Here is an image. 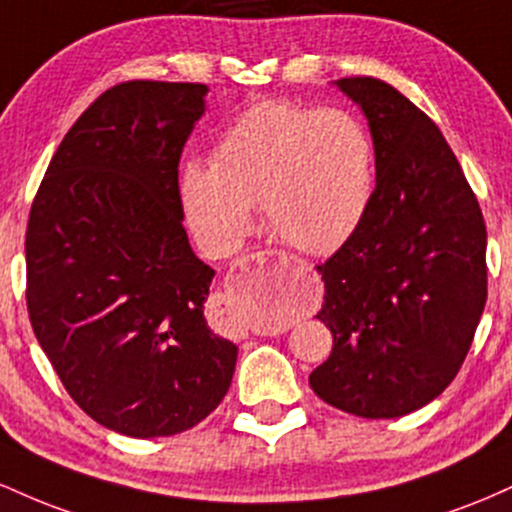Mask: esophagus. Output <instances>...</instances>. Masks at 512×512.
Here are the masks:
<instances>
[{"mask_svg":"<svg viewBox=\"0 0 512 512\" xmlns=\"http://www.w3.org/2000/svg\"><path fill=\"white\" fill-rule=\"evenodd\" d=\"M267 255H276V257H279V262H284V267L293 269V272H301V274L310 272L308 264H305L303 260H298V257L286 255V252H267ZM255 257H260V252H257V255H252V260H255ZM240 267H243V262H240Z\"/></svg>","mask_w":512,"mask_h":512,"instance_id":"esophagus-1","label":"esophagus"}]
</instances>
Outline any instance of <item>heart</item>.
I'll list each match as a JSON object with an SVG mask.
<instances>
[{"instance_id":"obj_1","label":"heart","mask_w":512,"mask_h":512,"mask_svg":"<svg viewBox=\"0 0 512 512\" xmlns=\"http://www.w3.org/2000/svg\"><path fill=\"white\" fill-rule=\"evenodd\" d=\"M187 223L216 252L238 248L260 202L267 231L291 248L337 250L373 195V146L344 110L250 105L221 132L214 161L182 173Z\"/></svg>"}]
</instances>
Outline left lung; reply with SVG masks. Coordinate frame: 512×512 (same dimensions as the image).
Here are the masks:
<instances>
[{"mask_svg":"<svg viewBox=\"0 0 512 512\" xmlns=\"http://www.w3.org/2000/svg\"><path fill=\"white\" fill-rule=\"evenodd\" d=\"M366 115L375 190L325 264L317 320L332 354L310 373L322 402L397 419L426 407L460 370L486 305V226L436 122L373 76L334 81Z\"/></svg>","mask_w":512,"mask_h":512,"instance_id":"obj_1","label":"left lung"}]
</instances>
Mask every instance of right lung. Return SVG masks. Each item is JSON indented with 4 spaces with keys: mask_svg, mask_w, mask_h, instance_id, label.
Returning <instances> with one entry per match:
<instances>
[{
    "mask_svg": "<svg viewBox=\"0 0 512 512\" xmlns=\"http://www.w3.org/2000/svg\"><path fill=\"white\" fill-rule=\"evenodd\" d=\"M207 91L108 88L64 134L28 216L35 337L74 402L129 438L197 426L236 370L238 346L204 320L214 269L182 228L180 154Z\"/></svg>",
    "mask_w": 512,
    "mask_h": 512,
    "instance_id": "obj_1",
    "label": "right lung"
}]
</instances>
